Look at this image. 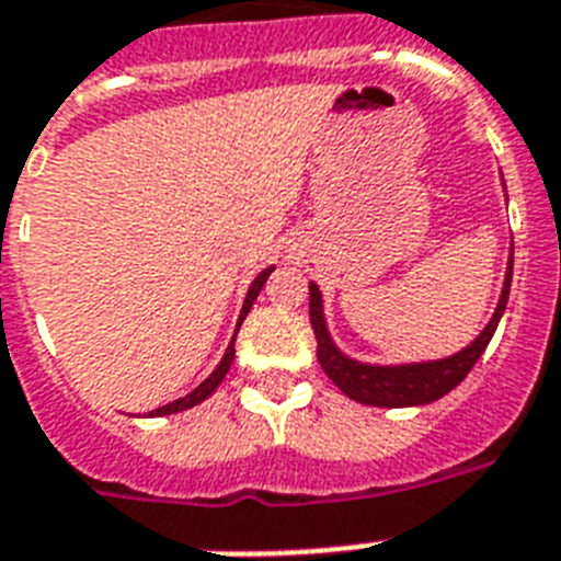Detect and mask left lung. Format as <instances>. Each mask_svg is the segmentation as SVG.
Returning a JSON list of instances; mask_svg holds the SVG:
<instances>
[{"mask_svg": "<svg viewBox=\"0 0 561 561\" xmlns=\"http://www.w3.org/2000/svg\"><path fill=\"white\" fill-rule=\"evenodd\" d=\"M507 196V193H505ZM513 279V242L507 253L505 282H502V294H499L496 310H493L491 322L484 324L479 336L465 345L462 351L450 353L445 359H427V362H399V365H379V362H362L347 356L342 347L333 342L328 319H324V299L317 282H308L310 288V324L317 333V359L322 370L328 374L347 399L359 404H374V408H419V404H431L442 399L445 393L462 382L470 368L477 365L479 356L484 353L488 342L496 333V324L505 313L507 294H511Z\"/></svg>", "mask_w": 561, "mask_h": 561, "instance_id": "1", "label": "left lung"}]
</instances>
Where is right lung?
Returning <instances> with one entry per match:
<instances>
[{"instance_id": "add662e5", "label": "right lung", "mask_w": 561, "mask_h": 561, "mask_svg": "<svg viewBox=\"0 0 561 561\" xmlns=\"http://www.w3.org/2000/svg\"><path fill=\"white\" fill-rule=\"evenodd\" d=\"M271 273H273V265H271V267H265V271L259 273L256 279L251 282V288H248V294H244L242 310H239V322H237V331H233V339H230L228 351H225L222 362H219V365H216V368H214V374H210L208 379H205V382L199 385V388H193L191 393H187V397L176 399V402H168V404H162V408H157V411H150V416H171V413L187 411V408H196V404H199V402H205V399H208L210 393H214V390L219 388V382H222V379H225V374H228V370H230V365H233V356H237V347H233V342H237V333H239V328H242L244 317H248V313H251V308H253V302H256L259 290H262V285H265V282H267V276H271Z\"/></svg>"}]
</instances>
